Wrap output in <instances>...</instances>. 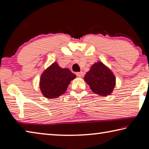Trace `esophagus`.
Masks as SVG:
<instances>
[{"label":"esophagus","mask_w":149,"mask_h":149,"mask_svg":"<svg viewBox=\"0 0 149 149\" xmlns=\"http://www.w3.org/2000/svg\"><path fill=\"white\" fill-rule=\"evenodd\" d=\"M76 75H77V77H84V73L83 72H77V74H76Z\"/></svg>","instance_id":"esophagus-1"}]
</instances>
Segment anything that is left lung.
<instances>
[{"mask_svg": "<svg viewBox=\"0 0 149 149\" xmlns=\"http://www.w3.org/2000/svg\"><path fill=\"white\" fill-rule=\"evenodd\" d=\"M85 82L93 93L106 97L112 93L116 85V77L111 70L102 62H95L84 77Z\"/></svg>", "mask_w": 149, "mask_h": 149, "instance_id": "obj_1", "label": "left lung"}]
</instances>
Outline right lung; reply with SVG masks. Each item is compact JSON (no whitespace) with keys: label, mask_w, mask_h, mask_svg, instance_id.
Masks as SVG:
<instances>
[{"label":"right lung","mask_w":149,"mask_h":149,"mask_svg":"<svg viewBox=\"0 0 149 149\" xmlns=\"http://www.w3.org/2000/svg\"><path fill=\"white\" fill-rule=\"evenodd\" d=\"M76 75L68 68H62L54 62L42 72L39 81L40 90L47 99H56L66 91Z\"/></svg>","instance_id":"right-lung-1"}]
</instances>
